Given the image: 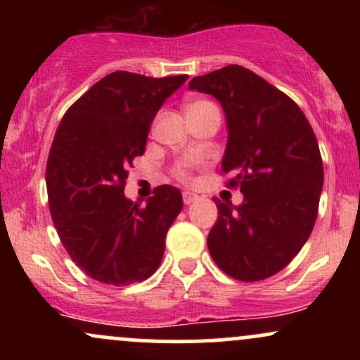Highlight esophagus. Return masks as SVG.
Listing matches in <instances>:
<instances>
[{"instance_id":"esophagus-1","label":"esophagus","mask_w":360,"mask_h":360,"mask_svg":"<svg viewBox=\"0 0 360 360\" xmlns=\"http://www.w3.org/2000/svg\"><path fill=\"white\" fill-rule=\"evenodd\" d=\"M196 200H198V194L189 193V191H184V193H183V201H184V205H191L193 201H196Z\"/></svg>"}]
</instances>
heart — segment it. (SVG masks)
I'll return each mask as SVG.
<instances>
[{"label": "heart", "mask_w": 360, "mask_h": 360, "mask_svg": "<svg viewBox=\"0 0 360 360\" xmlns=\"http://www.w3.org/2000/svg\"><path fill=\"white\" fill-rule=\"evenodd\" d=\"M210 110H218L217 105L210 100H194L186 105V113H188V117L205 113V111H210ZM174 176L179 181H183V183H188V181H191V166H189L188 162L177 164L174 167Z\"/></svg>", "instance_id": "b5f03b06"}]
</instances>
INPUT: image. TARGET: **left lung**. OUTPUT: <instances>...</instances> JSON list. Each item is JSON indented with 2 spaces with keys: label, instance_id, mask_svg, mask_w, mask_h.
<instances>
[{
  "label": "left lung",
  "instance_id": "8db88e82",
  "mask_svg": "<svg viewBox=\"0 0 360 360\" xmlns=\"http://www.w3.org/2000/svg\"><path fill=\"white\" fill-rule=\"evenodd\" d=\"M189 89L212 94L226 115L221 174L240 188L242 205L221 203L208 250L230 278L254 283L278 274L308 240L323 188L318 140L288 94L242 65L193 77Z\"/></svg>",
  "mask_w": 360,
  "mask_h": 360
}]
</instances>
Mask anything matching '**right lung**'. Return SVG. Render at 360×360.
<instances>
[{
    "instance_id": "right-lung-1",
    "label": "right lung",
    "mask_w": 360,
    "mask_h": 360,
    "mask_svg": "<svg viewBox=\"0 0 360 360\" xmlns=\"http://www.w3.org/2000/svg\"><path fill=\"white\" fill-rule=\"evenodd\" d=\"M186 79L111 72L62 117L45 169L49 208L69 257L94 281L128 286L160 266L181 191L159 186L147 205L123 191L155 113Z\"/></svg>"
}]
</instances>
